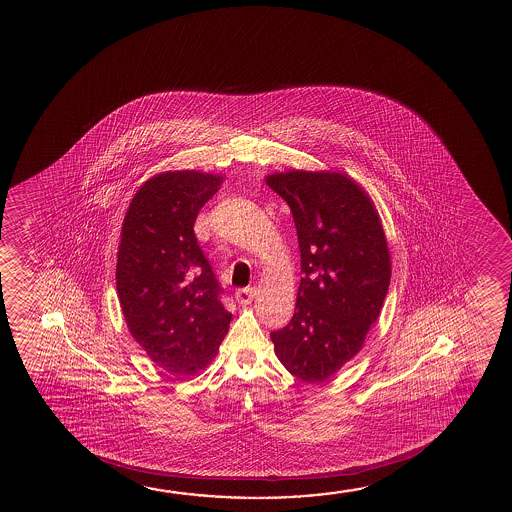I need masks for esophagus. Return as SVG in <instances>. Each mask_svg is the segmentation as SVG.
<instances>
[{"label": "esophagus", "instance_id": "obj_1", "mask_svg": "<svg viewBox=\"0 0 512 512\" xmlns=\"http://www.w3.org/2000/svg\"><path fill=\"white\" fill-rule=\"evenodd\" d=\"M255 295H257V290L253 287L239 288L238 292H236V301L246 306V304H250L255 299Z\"/></svg>", "mask_w": 512, "mask_h": 512}]
</instances>
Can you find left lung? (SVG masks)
<instances>
[{
    "label": "left lung",
    "instance_id": "obj_1",
    "mask_svg": "<svg viewBox=\"0 0 512 512\" xmlns=\"http://www.w3.org/2000/svg\"><path fill=\"white\" fill-rule=\"evenodd\" d=\"M287 201L301 248L302 278L274 353L295 378L320 383L364 346L383 308L392 262L378 210L341 171L288 169L266 176Z\"/></svg>",
    "mask_w": 512,
    "mask_h": 512
}]
</instances>
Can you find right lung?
Masks as SVG:
<instances>
[{"label": "right lung", "mask_w": 512, "mask_h": 512, "mask_svg": "<svg viewBox=\"0 0 512 512\" xmlns=\"http://www.w3.org/2000/svg\"><path fill=\"white\" fill-rule=\"evenodd\" d=\"M224 176L194 169L148 178L127 208L117 294L127 329L154 364L196 374L217 357L232 315L194 234L197 213Z\"/></svg>", "instance_id": "obj_1"}]
</instances>
